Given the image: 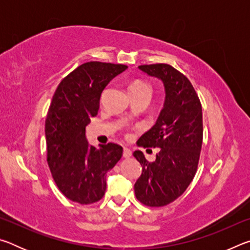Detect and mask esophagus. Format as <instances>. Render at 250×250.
I'll use <instances>...</instances> for the list:
<instances>
[{"mask_svg":"<svg viewBox=\"0 0 250 250\" xmlns=\"http://www.w3.org/2000/svg\"><path fill=\"white\" fill-rule=\"evenodd\" d=\"M131 155H132V152H131V150L128 149V147H125V149H124V158L129 159Z\"/></svg>","mask_w":250,"mask_h":250,"instance_id":"34e87169","label":"esophagus"}]
</instances>
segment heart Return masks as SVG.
Masks as SVG:
<instances>
[{
    "label": "heart",
    "instance_id": "1",
    "mask_svg": "<svg viewBox=\"0 0 250 250\" xmlns=\"http://www.w3.org/2000/svg\"><path fill=\"white\" fill-rule=\"evenodd\" d=\"M129 92L131 96H139V95H149L151 96V87L149 83L141 80H135L129 87Z\"/></svg>",
    "mask_w": 250,
    "mask_h": 250
}]
</instances>
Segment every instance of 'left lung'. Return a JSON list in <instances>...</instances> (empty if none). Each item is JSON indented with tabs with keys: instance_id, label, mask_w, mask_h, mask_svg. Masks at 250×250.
<instances>
[{
	"instance_id": "1",
	"label": "left lung",
	"mask_w": 250,
	"mask_h": 250,
	"mask_svg": "<svg viewBox=\"0 0 250 250\" xmlns=\"http://www.w3.org/2000/svg\"><path fill=\"white\" fill-rule=\"evenodd\" d=\"M139 69L160 79L166 91L155 125L138 141L143 147H160L155 161L150 163L141 151L133 152L142 167L135 196L142 204L160 207L181 196L195 175L203 141L202 105L191 82L172 66L142 65Z\"/></svg>"
}]
</instances>
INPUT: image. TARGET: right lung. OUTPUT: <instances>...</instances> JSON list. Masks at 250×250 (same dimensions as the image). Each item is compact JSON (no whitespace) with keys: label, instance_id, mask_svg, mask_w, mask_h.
Instances as JSON below:
<instances>
[{"label":"right lung","instance_id":"1","mask_svg":"<svg viewBox=\"0 0 250 250\" xmlns=\"http://www.w3.org/2000/svg\"><path fill=\"white\" fill-rule=\"evenodd\" d=\"M125 65L90 62L80 65L58 84L45 121L47 162L59 191L87 205L103 198L105 174L122 156L116 143L89 145L86 126L99 110L101 94Z\"/></svg>","mask_w":250,"mask_h":250}]
</instances>
